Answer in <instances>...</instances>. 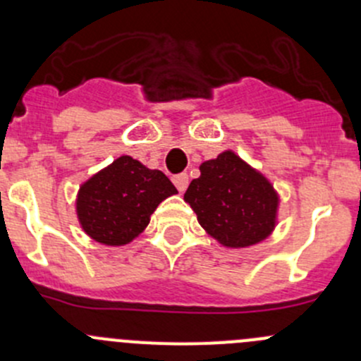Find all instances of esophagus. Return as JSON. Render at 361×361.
Returning <instances> with one entry per match:
<instances>
[{
  "instance_id": "1",
  "label": "esophagus",
  "mask_w": 361,
  "mask_h": 361,
  "mask_svg": "<svg viewBox=\"0 0 361 361\" xmlns=\"http://www.w3.org/2000/svg\"><path fill=\"white\" fill-rule=\"evenodd\" d=\"M173 183L176 185V188L180 192H185L188 187V174L187 173H180V174H174L173 176Z\"/></svg>"
}]
</instances>
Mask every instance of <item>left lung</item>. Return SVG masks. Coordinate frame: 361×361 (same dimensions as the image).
<instances>
[{
  "label": "left lung",
  "instance_id": "8db88e82",
  "mask_svg": "<svg viewBox=\"0 0 361 361\" xmlns=\"http://www.w3.org/2000/svg\"><path fill=\"white\" fill-rule=\"evenodd\" d=\"M185 202L197 214L207 234L231 248L264 241L276 225L278 195L258 171L232 152L201 164Z\"/></svg>",
  "mask_w": 361,
  "mask_h": 361
}]
</instances>
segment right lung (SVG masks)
Returning <instances> with one entry per match:
<instances>
[{"label": "right lung", "mask_w": 361, "mask_h": 361, "mask_svg": "<svg viewBox=\"0 0 361 361\" xmlns=\"http://www.w3.org/2000/svg\"><path fill=\"white\" fill-rule=\"evenodd\" d=\"M176 192L162 171L123 155L82 185L76 213L90 238L122 246L141 234L159 204Z\"/></svg>", "instance_id": "add662e5"}]
</instances>
